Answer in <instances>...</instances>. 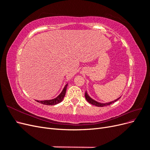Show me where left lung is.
<instances>
[{
    "label": "left lung",
    "instance_id": "obj_1",
    "mask_svg": "<svg viewBox=\"0 0 150 150\" xmlns=\"http://www.w3.org/2000/svg\"><path fill=\"white\" fill-rule=\"evenodd\" d=\"M85 98H86V100H87V101H88L89 103L93 104V105L96 106H98V107H103V106H108V105H110V104H112L113 103H115V102L117 101L121 97H120L119 98H117V99H115V101H112L109 102V103H99V102H98V101H96L94 100L93 99H92L91 98V97L89 96L88 93H87V91H86V93H85Z\"/></svg>",
    "mask_w": 150,
    "mask_h": 150
}]
</instances>
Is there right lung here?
Here are the masks:
<instances>
[{
    "instance_id": "right-lung-1",
    "label": "right lung",
    "mask_w": 150,
    "mask_h": 150,
    "mask_svg": "<svg viewBox=\"0 0 150 150\" xmlns=\"http://www.w3.org/2000/svg\"><path fill=\"white\" fill-rule=\"evenodd\" d=\"M67 84H68V83L65 85L64 88H63V89L62 91V92L56 98H54L52 99H49V100H44V101L35 100V101L38 102V103H41L42 104H45V105H51V106L55 105V104H57L58 103H61L63 100V99H64V98L65 96L66 92V89H67Z\"/></svg>"
}]
</instances>
